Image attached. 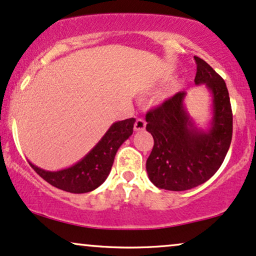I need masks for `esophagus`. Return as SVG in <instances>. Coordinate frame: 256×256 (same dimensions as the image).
Here are the masks:
<instances>
[{
	"mask_svg": "<svg viewBox=\"0 0 256 256\" xmlns=\"http://www.w3.org/2000/svg\"><path fill=\"white\" fill-rule=\"evenodd\" d=\"M145 126H146V122H145L144 119L138 118L134 122V130L136 131H143V130H145Z\"/></svg>",
	"mask_w": 256,
	"mask_h": 256,
	"instance_id": "obj_1",
	"label": "esophagus"
}]
</instances>
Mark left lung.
<instances>
[{"instance_id": "left-lung-1", "label": "left lung", "mask_w": 256, "mask_h": 256, "mask_svg": "<svg viewBox=\"0 0 256 256\" xmlns=\"http://www.w3.org/2000/svg\"><path fill=\"white\" fill-rule=\"evenodd\" d=\"M197 64L195 85L212 93V117L206 130L197 128L178 92L146 113V131L154 144L146 160L148 178L160 189L183 192L204 183L224 160L232 136V113L224 80L204 60Z\"/></svg>"}]
</instances>
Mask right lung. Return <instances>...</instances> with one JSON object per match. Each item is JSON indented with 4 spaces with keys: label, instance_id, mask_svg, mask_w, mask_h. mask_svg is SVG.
<instances>
[{
    "label": "right lung",
    "instance_id": "obj_1",
    "mask_svg": "<svg viewBox=\"0 0 256 256\" xmlns=\"http://www.w3.org/2000/svg\"><path fill=\"white\" fill-rule=\"evenodd\" d=\"M136 119L116 122L85 157L74 166L59 171H47L29 162L38 176L58 189L72 194H84L102 186L111 171L118 148L134 132Z\"/></svg>",
    "mask_w": 256,
    "mask_h": 256
}]
</instances>
